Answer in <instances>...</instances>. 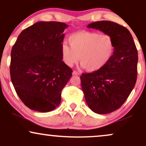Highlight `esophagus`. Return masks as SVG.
I'll return each mask as SVG.
<instances>
[{
    "label": "esophagus",
    "mask_w": 146,
    "mask_h": 146,
    "mask_svg": "<svg viewBox=\"0 0 146 146\" xmlns=\"http://www.w3.org/2000/svg\"><path fill=\"white\" fill-rule=\"evenodd\" d=\"M73 75H79V73L76 71H74L73 72Z\"/></svg>",
    "instance_id": "34e87169"
}]
</instances>
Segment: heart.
I'll return each mask as SVG.
<instances>
[{"label": "heart", "instance_id": "obj_1", "mask_svg": "<svg viewBox=\"0 0 146 146\" xmlns=\"http://www.w3.org/2000/svg\"><path fill=\"white\" fill-rule=\"evenodd\" d=\"M69 46L62 44L61 56L65 65L72 67L80 60L82 67L89 72L102 69L113 56L115 44L108 34L82 31L68 38Z\"/></svg>", "mask_w": 146, "mask_h": 146}]
</instances>
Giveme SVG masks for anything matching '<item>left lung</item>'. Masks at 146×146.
<instances>
[{"label":"left lung","mask_w":146,"mask_h":146,"mask_svg":"<svg viewBox=\"0 0 146 146\" xmlns=\"http://www.w3.org/2000/svg\"><path fill=\"white\" fill-rule=\"evenodd\" d=\"M88 27L111 36L115 44L113 56L105 67L80 77L90 109L97 114H108L119 109L133 89L137 75V50L129 31L119 24L100 21Z\"/></svg>","instance_id":"8db88e82"}]
</instances>
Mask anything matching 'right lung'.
Here are the masks:
<instances>
[{
    "mask_svg": "<svg viewBox=\"0 0 146 146\" xmlns=\"http://www.w3.org/2000/svg\"><path fill=\"white\" fill-rule=\"evenodd\" d=\"M67 27L61 22H37L22 31L12 48L11 82L31 110L47 112L60 104L62 90L73 72L60 52Z\"/></svg>",
    "mask_w": 146,
    "mask_h": 146,
    "instance_id": "obj_1",
    "label": "right lung"
}]
</instances>
